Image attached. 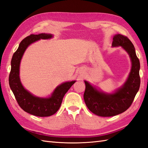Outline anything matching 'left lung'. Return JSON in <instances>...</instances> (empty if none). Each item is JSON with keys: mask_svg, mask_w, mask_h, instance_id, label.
<instances>
[{"mask_svg": "<svg viewBox=\"0 0 148 148\" xmlns=\"http://www.w3.org/2000/svg\"><path fill=\"white\" fill-rule=\"evenodd\" d=\"M112 46H121L128 53L132 62V68L124 85L113 94L99 92L85 81L84 98L86 106L92 113L101 117L114 116L127 110L134 101L140 83L139 60L130 39L124 35L116 34L113 38Z\"/></svg>", "mask_w": 148, "mask_h": 148, "instance_id": "obj_1", "label": "left lung"}]
</instances>
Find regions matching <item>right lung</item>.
I'll return each mask as SVG.
<instances>
[{
	"label": "right lung",
	"mask_w": 148,
	"mask_h": 148,
	"mask_svg": "<svg viewBox=\"0 0 148 148\" xmlns=\"http://www.w3.org/2000/svg\"><path fill=\"white\" fill-rule=\"evenodd\" d=\"M50 34H31L20 42L19 48L14 53L11 60V70L9 74L10 87L21 109L26 112L38 117H48L55 114L62 104L64 95L75 81L65 82L55 90L51 97L43 99L32 95L22 85L19 78L21 60L27 46L40 39H49Z\"/></svg>",
	"instance_id": "obj_1"
}]
</instances>
